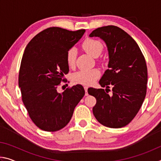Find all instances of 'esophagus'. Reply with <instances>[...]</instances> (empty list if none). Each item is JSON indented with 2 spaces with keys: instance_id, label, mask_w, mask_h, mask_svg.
I'll return each mask as SVG.
<instances>
[{
  "instance_id": "esophagus-1",
  "label": "esophagus",
  "mask_w": 161,
  "mask_h": 161,
  "mask_svg": "<svg viewBox=\"0 0 161 161\" xmlns=\"http://www.w3.org/2000/svg\"><path fill=\"white\" fill-rule=\"evenodd\" d=\"M84 90H85V92H86L85 95H86V96H87V95H88V93H87V89H88V86H84Z\"/></svg>"
}]
</instances>
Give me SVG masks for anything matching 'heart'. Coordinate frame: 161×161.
<instances>
[{
    "label": "heart",
    "instance_id": "obj_1",
    "mask_svg": "<svg viewBox=\"0 0 161 161\" xmlns=\"http://www.w3.org/2000/svg\"><path fill=\"white\" fill-rule=\"evenodd\" d=\"M82 47L86 53L94 58L99 57L103 50L102 43L93 38H87L82 43ZM77 51L72 48L67 52L66 55L67 63L69 67H73L75 63ZM100 76V71L98 69H83L78 71L73 75L75 82L89 85L94 82Z\"/></svg>",
    "mask_w": 161,
    "mask_h": 161
}]
</instances>
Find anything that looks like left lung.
<instances>
[{
  "label": "left lung",
  "instance_id": "8db88e82",
  "mask_svg": "<svg viewBox=\"0 0 161 161\" xmlns=\"http://www.w3.org/2000/svg\"><path fill=\"white\" fill-rule=\"evenodd\" d=\"M89 37L103 40L108 53V69L99 82L106 89H88V93L97 99L93 114L103 126L124 127L136 116L146 97L148 72L145 58L135 40L119 27L99 28ZM109 86H113L111 95L108 94Z\"/></svg>",
  "mask_w": 161,
  "mask_h": 161
}]
</instances>
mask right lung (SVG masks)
Listing matches in <instances>:
<instances>
[{"mask_svg":"<svg viewBox=\"0 0 161 161\" xmlns=\"http://www.w3.org/2000/svg\"><path fill=\"white\" fill-rule=\"evenodd\" d=\"M84 32L52 27L35 35L24 51L18 78L22 99L32 121L45 131L66 126L85 94L81 84L58 92L69 72L67 53Z\"/></svg>","mask_w":161,"mask_h":161,"instance_id":"right-lung-1","label":"right lung"}]
</instances>
